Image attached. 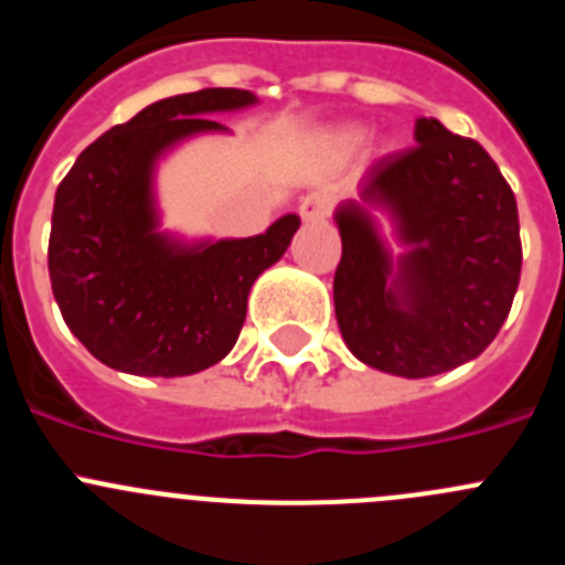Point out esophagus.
Here are the masks:
<instances>
[{"label":"esophagus","instance_id":"34e87169","mask_svg":"<svg viewBox=\"0 0 565 565\" xmlns=\"http://www.w3.org/2000/svg\"><path fill=\"white\" fill-rule=\"evenodd\" d=\"M330 212V195L322 193V190H313V193L305 195L299 201V215H302L305 224H317Z\"/></svg>","mask_w":565,"mask_h":565}]
</instances>
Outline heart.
<instances>
[{
	"label": "heart",
	"instance_id": "obj_1",
	"mask_svg": "<svg viewBox=\"0 0 565 565\" xmlns=\"http://www.w3.org/2000/svg\"><path fill=\"white\" fill-rule=\"evenodd\" d=\"M366 131L361 126H347V128H339V131L330 137V145H333V151L339 153H350L355 151L361 142H364Z\"/></svg>",
	"mask_w": 565,
	"mask_h": 565
}]
</instances>
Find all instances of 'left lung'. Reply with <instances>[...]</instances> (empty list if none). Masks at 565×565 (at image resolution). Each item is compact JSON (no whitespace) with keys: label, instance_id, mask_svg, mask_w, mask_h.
Listing matches in <instances>:
<instances>
[{"label":"left lung","instance_id":"left-lung-1","mask_svg":"<svg viewBox=\"0 0 565 565\" xmlns=\"http://www.w3.org/2000/svg\"><path fill=\"white\" fill-rule=\"evenodd\" d=\"M414 142L377 159L359 199L335 210L333 302L355 359L431 377L482 355L504 324L521 277L519 206L476 139L420 117ZM375 211L393 218L403 256L391 257Z\"/></svg>","mask_w":565,"mask_h":565}]
</instances>
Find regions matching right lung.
<instances>
[{
    "label": "right lung",
    "mask_w": 565,
    "mask_h": 565,
    "mask_svg": "<svg viewBox=\"0 0 565 565\" xmlns=\"http://www.w3.org/2000/svg\"><path fill=\"white\" fill-rule=\"evenodd\" d=\"M246 89L164 97L86 148L55 190L50 282L66 328L111 370L193 375L241 335L248 291L286 255L297 215L263 235L184 243L159 232L153 170L195 134L226 131L210 114L255 106Z\"/></svg>",
    "instance_id": "add662e5"
}]
</instances>
